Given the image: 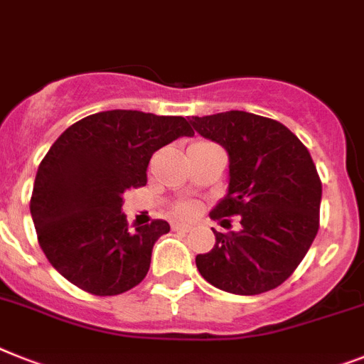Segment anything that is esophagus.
<instances>
[{
    "mask_svg": "<svg viewBox=\"0 0 364 364\" xmlns=\"http://www.w3.org/2000/svg\"><path fill=\"white\" fill-rule=\"evenodd\" d=\"M173 229H175L176 232H182V234H186V232H189V225L176 223V225H173Z\"/></svg>",
    "mask_w": 364,
    "mask_h": 364,
    "instance_id": "1",
    "label": "esophagus"
}]
</instances>
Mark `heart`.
<instances>
[{
	"label": "heart",
	"mask_w": 364,
	"mask_h": 364,
	"mask_svg": "<svg viewBox=\"0 0 364 364\" xmlns=\"http://www.w3.org/2000/svg\"><path fill=\"white\" fill-rule=\"evenodd\" d=\"M195 212H197V204L189 203V200H182V203H178L175 206L176 218H191V215H195Z\"/></svg>",
	"instance_id": "obj_1"
}]
</instances>
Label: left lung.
<instances>
[{
	"instance_id": "8db88e82",
	"label": "left lung",
	"mask_w": 364,
	"mask_h": 364,
	"mask_svg": "<svg viewBox=\"0 0 364 364\" xmlns=\"http://www.w3.org/2000/svg\"><path fill=\"white\" fill-rule=\"evenodd\" d=\"M191 126L229 152V193L212 219L240 215L238 232H218L197 269L210 284L255 296L283 284L320 229L322 180L307 146L287 126L247 111L191 117Z\"/></svg>"
}]
</instances>
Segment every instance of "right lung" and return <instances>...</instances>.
<instances>
[{
  "instance_id": "1",
  "label": "right lung",
  "mask_w": 364,
  "mask_h": 364,
  "mask_svg": "<svg viewBox=\"0 0 364 364\" xmlns=\"http://www.w3.org/2000/svg\"><path fill=\"white\" fill-rule=\"evenodd\" d=\"M193 135L184 117L102 111L74 122L48 150L33 186L38 245L63 277L95 296H117L146 277L164 219L128 227L122 193L146 184L156 150Z\"/></svg>"
}]
</instances>
